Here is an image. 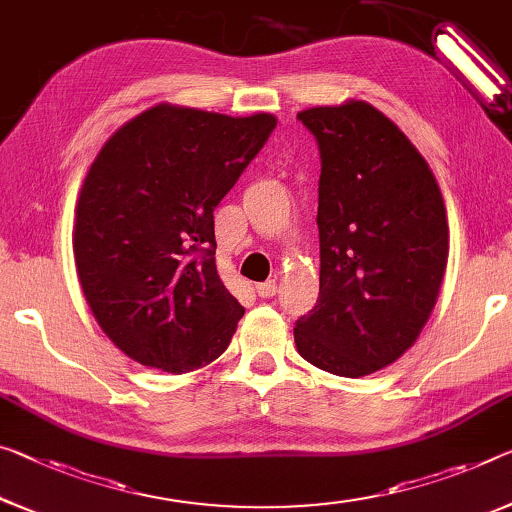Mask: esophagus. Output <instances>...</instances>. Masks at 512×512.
Masks as SVG:
<instances>
[{"label":"esophagus","instance_id":"34e87169","mask_svg":"<svg viewBox=\"0 0 512 512\" xmlns=\"http://www.w3.org/2000/svg\"><path fill=\"white\" fill-rule=\"evenodd\" d=\"M256 293L261 297H274L279 293V281H265V283H258L256 286Z\"/></svg>","mask_w":512,"mask_h":512}]
</instances>
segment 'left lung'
Returning a JSON list of instances; mask_svg holds the SVG:
<instances>
[{"instance_id":"obj_1","label":"left lung","mask_w":512,"mask_h":512,"mask_svg":"<svg viewBox=\"0 0 512 512\" xmlns=\"http://www.w3.org/2000/svg\"><path fill=\"white\" fill-rule=\"evenodd\" d=\"M320 148L318 302L295 325L320 371L364 377L412 348L448 263L435 174L396 123L366 100L297 114Z\"/></svg>"}]
</instances>
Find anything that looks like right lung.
Masks as SVG:
<instances>
[{
    "instance_id": "add662e5",
    "label": "right lung",
    "mask_w": 512,
    "mask_h": 512,
    "mask_svg": "<svg viewBox=\"0 0 512 512\" xmlns=\"http://www.w3.org/2000/svg\"><path fill=\"white\" fill-rule=\"evenodd\" d=\"M277 116L160 102L102 144L73 226L77 277L116 348L167 373L229 348L245 306L215 263L212 210L261 151Z\"/></svg>"
}]
</instances>
